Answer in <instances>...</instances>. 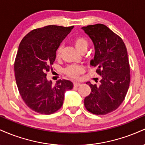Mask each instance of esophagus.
I'll list each match as a JSON object with an SVG mask.
<instances>
[{
    "instance_id": "1",
    "label": "esophagus",
    "mask_w": 145,
    "mask_h": 145,
    "mask_svg": "<svg viewBox=\"0 0 145 145\" xmlns=\"http://www.w3.org/2000/svg\"><path fill=\"white\" fill-rule=\"evenodd\" d=\"M74 86H80L81 85V83H80V82H74Z\"/></svg>"
}]
</instances>
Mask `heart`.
Segmentation results:
<instances>
[{"instance_id": "obj_1", "label": "heart", "mask_w": 145, "mask_h": 145, "mask_svg": "<svg viewBox=\"0 0 145 145\" xmlns=\"http://www.w3.org/2000/svg\"><path fill=\"white\" fill-rule=\"evenodd\" d=\"M74 44L76 50L80 53L83 51H86L88 48V45H89L86 38L83 37H76L74 40ZM61 50H62V48H61V46H60L56 50V56L57 57H59L61 55ZM65 72L70 77L77 78L80 74L83 72V69L80 66L71 65L67 67V69H65Z\"/></svg>"}]
</instances>
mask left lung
<instances>
[{"label": "left lung", "mask_w": 145, "mask_h": 145, "mask_svg": "<svg viewBox=\"0 0 145 145\" xmlns=\"http://www.w3.org/2000/svg\"><path fill=\"white\" fill-rule=\"evenodd\" d=\"M91 38L95 56L90 65L97 67L101 76L99 86L87 82L91 92L84 99V106L95 114H106L119 107L124 100L130 82L127 48L119 36L104 24L83 26Z\"/></svg>", "instance_id": "obj_1"}]
</instances>
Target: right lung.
<instances>
[{"label":"right lung","instance_id":"obj_1","mask_svg":"<svg viewBox=\"0 0 145 145\" xmlns=\"http://www.w3.org/2000/svg\"><path fill=\"white\" fill-rule=\"evenodd\" d=\"M73 29L49 25L33 30L20 44L14 64L16 84L23 101L36 112H56L63 104L65 91L74 87L70 80L64 79L53 86L46 78L56 50Z\"/></svg>","mask_w":145,"mask_h":145}]
</instances>
